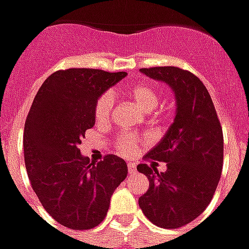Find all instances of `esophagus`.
I'll return each mask as SVG.
<instances>
[{
    "instance_id": "obj_1",
    "label": "esophagus",
    "mask_w": 249,
    "mask_h": 249,
    "mask_svg": "<svg viewBox=\"0 0 249 249\" xmlns=\"http://www.w3.org/2000/svg\"><path fill=\"white\" fill-rule=\"evenodd\" d=\"M128 172L130 173V175H132V173H136V165L135 164H128Z\"/></svg>"
}]
</instances>
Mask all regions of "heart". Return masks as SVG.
<instances>
[{
	"label": "heart",
	"mask_w": 249,
	"mask_h": 249,
	"mask_svg": "<svg viewBox=\"0 0 249 249\" xmlns=\"http://www.w3.org/2000/svg\"><path fill=\"white\" fill-rule=\"evenodd\" d=\"M130 96L136 105L142 112H151L156 108L160 101L159 90L149 84H140L130 89ZM114 105V96L112 92H105L98 97L96 107H94V117L97 123H107L110 119L112 109ZM140 137L135 133H124L116 139V148L117 152L123 156H132L139 149Z\"/></svg>",
	"instance_id": "obj_1"
}]
</instances>
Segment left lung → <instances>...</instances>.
<instances>
[{"instance_id":"1","label":"left lung","mask_w":249,"mask_h":249,"mask_svg":"<svg viewBox=\"0 0 249 249\" xmlns=\"http://www.w3.org/2000/svg\"><path fill=\"white\" fill-rule=\"evenodd\" d=\"M140 71L172 88L176 116L145 157L167 162V171L159 173L155 162L137 167L149 180L139 205L153 224L175 230L200 216L213 197L223 171V129L211 94L193 73L176 66Z\"/></svg>"}]
</instances>
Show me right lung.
Segmentation results:
<instances>
[{
	"mask_svg": "<svg viewBox=\"0 0 249 249\" xmlns=\"http://www.w3.org/2000/svg\"><path fill=\"white\" fill-rule=\"evenodd\" d=\"M125 71L89 68L57 71L36 94L25 121V167L37 197L57 223L90 230L107 216L114 189L128 175L126 162L107 155L89 161L78 149L96 117L94 107Z\"/></svg>",
	"mask_w": 249,
	"mask_h": 249,
	"instance_id": "add662e5",
	"label": "right lung"
}]
</instances>
